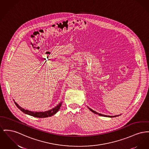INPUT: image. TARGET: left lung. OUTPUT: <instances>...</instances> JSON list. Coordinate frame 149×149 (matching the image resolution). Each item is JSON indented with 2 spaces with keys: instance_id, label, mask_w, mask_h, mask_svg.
Returning <instances> with one entry per match:
<instances>
[{
  "instance_id": "left-lung-1",
  "label": "left lung",
  "mask_w": 149,
  "mask_h": 149,
  "mask_svg": "<svg viewBox=\"0 0 149 149\" xmlns=\"http://www.w3.org/2000/svg\"><path fill=\"white\" fill-rule=\"evenodd\" d=\"M89 109L92 111V112H93V113H94L95 114H98L99 115H100V116H106V117H111V118H113V117H115V116H119V115H116V116H107V115H103V114H98V113H97V112L96 111H95L94 110H92V109H91L90 108H89Z\"/></svg>"
}]
</instances>
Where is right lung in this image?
<instances>
[{
    "label": "right lung",
    "instance_id": "add662e5",
    "mask_svg": "<svg viewBox=\"0 0 149 149\" xmlns=\"http://www.w3.org/2000/svg\"><path fill=\"white\" fill-rule=\"evenodd\" d=\"M15 104L17 106L18 108L23 113H24L25 114L36 117V118H47V117H49V116H51L53 115L56 114L60 109L61 106L62 105V102L60 103L58 105H57L56 107H55L54 108L52 109V110H48V111H46L44 112H33V111H31L29 110H25L24 109L22 108L21 106H19L18 105L16 102H15Z\"/></svg>",
    "mask_w": 149,
    "mask_h": 149
}]
</instances>
